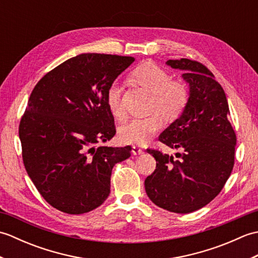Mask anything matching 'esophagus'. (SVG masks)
Listing matches in <instances>:
<instances>
[{"mask_svg": "<svg viewBox=\"0 0 258 258\" xmlns=\"http://www.w3.org/2000/svg\"><path fill=\"white\" fill-rule=\"evenodd\" d=\"M132 152H133V154H135V155H140V154H143V153H144L143 149H142V147L139 146V145H134Z\"/></svg>", "mask_w": 258, "mask_h": 258, "instance_id": "obj_1", "label": "esophagus"}]
</instances>
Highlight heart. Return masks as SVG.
<instances>
[{
  "label": "heart",
  "instance_id": "1",
  "mask_svg": "<svg viewBox=\"0 0 258 258\" xmlns=\"http://www.w3.org/2000/svg\"><path fill=\"white\" fill-rule=\"evenodd\" d=\"M131 80L152 93L149 116L134 118L119 130V139L127 144H144L151 140L167 120L177 118L187 105L188 86L183 80L171 79L166 70L152 61L136 67L131 73ZM122 87L112 83L106 91V103L115 117L123 118L125 112L122 104Z\"/></svg>",
  "mask_w": 258,
  "mask_h": 258
}]
</instances>
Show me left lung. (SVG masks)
I'll return each instance as SVG.
<instances>
[{
	"instance_id": "8db88e82",
	"label": "left lung",
	"mask_w": 258,
	"mask_h": 258,
	"mask_svg": "<svg viewBox=\"0 0 258 258\" xmlns=\"http://www.w3.org/2000/svg\"><path fill=\"white\" fill-rule=\"evenodd\" d=\"M184 70L189 98L182 115L158 136L163 144L180 150L176 158L147 149L156 168L145 179L150 200L164 210L187 214L204 207L220 194L234 167L236 134L227 118L223 87L204 64L194 59H168Z\"/></svg>"
}]
</instances>
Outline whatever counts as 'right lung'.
<instances>
[{"instance_id": "add662e5", "label": "right lung", "mask_w": 258, "mask_h": 258, "mask_svg": "<svg viewBox=\"0 0 258 258\" xmlns=\"http://www.w3.org/2000/svg\"><path fill=\"white\" fill-rule=\"evenodd\" d=\"M132 56L86 53L37 82L19 126L27 174L48 204L78 215L102 205L114 165L132 147L96 145L116 133L106 91Z\"/></svg>"}]
</instances>
